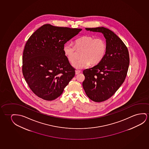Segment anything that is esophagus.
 I'll list each match as a JSON object with an SVG mask.
<instances>
[{"instance_id":"34e87169","label":"esophagus","mask_w":149,"mask_h":149,"mask_svg":"<svg viewBox=\"0 0 149 149\" xmlns=\"http://www.w3.org/2000/svg\"><path fill=\"white\" fill-rule=\"evenodd\" d=\"M81 71V70H76V74H78L79 73H80Z\"/></svg>"}]
</instances>
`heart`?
<instances>
[{
	"label": "heart",
	"instance_id": "1",
	"mask_svg": "<svg viewBox=\"0 0 149 149\" xmlns=\"http://www.w3.org/2000/svg\"><path fill=\"white\" fill-rule=\"evenodd\" d=\"M107 45L102 38H94L91 36H84L74 41V46L70 43H66L63 50L65 57L70 63L76 60L78 52H81L79 60L73 64L76 68H83L90 65L99 64L105 56Z\"/></svg>",
	"mask_w": 149,
	"mask_h": 149
}]
</instances>
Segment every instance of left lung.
<instances>
[{
    "mask_svg": "<svg viewBox=\"0 0 149 149\" xmlns=\"http://www.w3.org/2000/svg\"><path fill=\"white\" fill-rule=\"evenodd\" d=\"M102 33L106 39L107 49L103 60L94 67L83 71L85 77L83 87L87 97L95 102L111 97L126 79L130 63L128 48L111 30L104 27L86 28Z\"/></svg>",
    "mask_w": 149,
    "mask_h": 149,
    "instance_id": "obj_1",
    "label": "left lung"
}]
</instances>
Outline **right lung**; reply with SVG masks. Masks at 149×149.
Wrapping results in <instances>:
<instances>
[{"label":"right lung","instance_id":"add662e5","mask_svg":"<svg viewBox=\"0 0 149 149\" xmlns=\"http://www.w3.org/2000/svg\"><path fill=\"white\" fill-rule=\"evenodd\" d=\"M81 29L46 24L30 36L22 57V73L29 88L46 101L57 99L75 75L65 57L64 45Z\"/></svg>","mask_w":149,"mask_h":149}]
</instances>
